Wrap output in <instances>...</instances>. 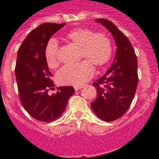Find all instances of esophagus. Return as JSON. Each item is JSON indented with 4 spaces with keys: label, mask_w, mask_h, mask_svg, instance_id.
I'll return each instance as SVG.
<instances>
[{
    "label": "esophagus",
    "mask_w": 159,
    "mask_h": 159,
    "mask_svg": "<svg viewBox=\"0 0 159 159\" xmlns=\"http://www.w3.org/2000/svg\"><path fill=\"white\" fill-rule=\"evenodd\" d=\"M82 86H75V87H74L75 91H78V90L82 89Z\"/></svg>",
    "instance_id": "obj_1"
}]
</instances>
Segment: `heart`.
Returning a JSON list of instances; mask_svg holds the SVG:
<instances>
[{
    "label": "heart",
    "mask_w": 159,
    "mask_h": 159,
    "mask_svg": "<svg viewBox=\"0 0 159 159\" xmlns=\"http://www.w3.org/2000/svg\"><path fill=\"white\" fill-rule=\"evenodd\" d=\"M65 39L80 47V58L83 60L76 65L62 67L56 75L57 83L65 86H81L91 79L94 67L101 68L111 60L113 47L111 39L104 32H95L88 28L73 29L65 35ZM46 63L50 69L58 67L57 42L50 39L44 49Z\"/></svg>",
    "instance_id": "1"
}]
</instances>
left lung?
Wrapping results in <instances>:
<instances>
[{"label": "left lung", "instance_id": "left-lung-1", "mask_svg": "<svg viewBox=\"0 0 159 159\" xmlns=\"http://www.w3.org/2000/svg\"><path fill=\"white\" fill-rule=\"evenodd\" d=\"M97 21L112 34L117 48L111 67L92 83L98 95L91 106L102 120L113 121L123 116L132 103L138 86V62L129 39L111 21Z\"/></svg>", "mask_w": 159, "mask_h": 159}]
</instances>
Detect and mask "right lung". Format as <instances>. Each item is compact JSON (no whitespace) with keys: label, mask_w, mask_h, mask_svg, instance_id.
<instances>
[{"label":"right lung","mask_w":159,"mask_h":159,"mask_svg":"<svg viewBox=\"0 0 159 159\" xmlns=\"http://www.w3.org/2000/svg\"><path fill=\"white\" fill-rule=\"evenodd\" d=\"M64 25H40L27 35L17 53L15 72L21 104L34 119L42 122L58 118L75 92L72 87H60L56 93H48L54 89V83L46 63L44 49L51 36Z\"/></svg>","instance_id":"add662e5"}]
</instances>
